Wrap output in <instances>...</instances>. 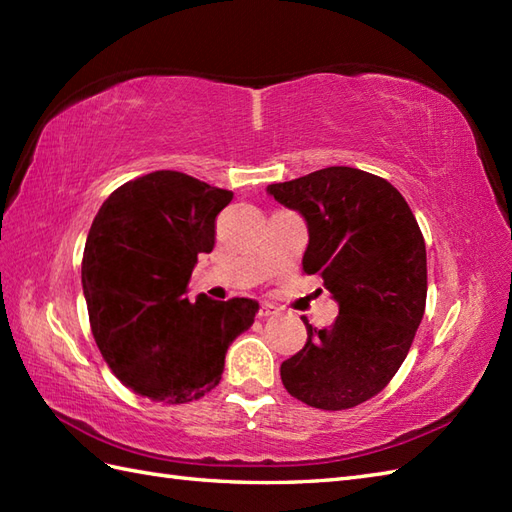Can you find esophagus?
<instances>
[{"label":"esophagus","mask_w":512,"mask_h":512,"mask_svg":"<svg viewBox=\"0 0 512 512\" xmlns=\"http://www.w3.org/2000/svg\"><path fill=\"white\" fill-rule=\"evenodd\" d=\"M275 312H277V308L273 306V303H268V301H264V303H262V306H259V312H257V314H259V317H264V319H266V317H273V314H275Z\"/></svg>","instance_id":"esophagus-1"}]
</instances>
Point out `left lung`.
<instances>
[{
    "mask_svg": "<svg viewBox=\"0 0 512 512\" xmlns=\"http://www.w3.org/2000/svg\"><path fill=\"white\" fill-rule=\"evenodd\" d=\"M299 211L310 242L303 273L319 275L339 317L281 363L290 396L325 411L352 409L383 391L407 358L427 303V248L400 191L352 167L268 184Z\"/></svg>",
    "mask_w": 512,
    "mask_h": 512,
    "instance_id": "left-lung-1",
    "label": "left lung"
}]
</instances>
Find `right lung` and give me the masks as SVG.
<instances>
[{
  "mask_svg": "<svg viewBox=\"0 0 512 512\" xmlns=\"http://www.w3.org/2000/svg\"><path fill=\"white\" fill-rule=\"evenodd\" d=\"M231 200V191L187 173L154 171L118 187L94 217L81 264L92 334L138 396L182 405L209 394L228 345L255 321L253 299L184 297Z\"/></svg>",
  "mask_w": 512,
  "mask_h": 512,
  "instance_id": "1",
  "label": "right lung"
}]
</instances>
